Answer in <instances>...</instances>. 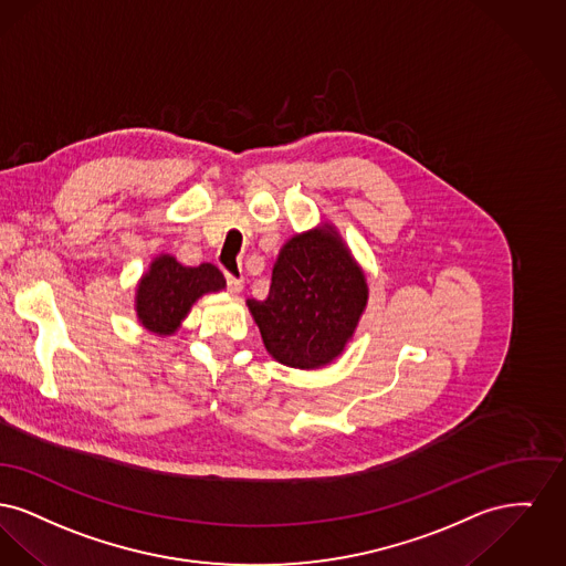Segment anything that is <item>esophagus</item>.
Returning a JSON list of instances; mask_svg holds the SVG:
<instances>
[{
  "label": "esophagus",
  "instance_id": "1",
  "mask_svg": "<svg viewBox=\"0 0 566 566\" xmlns=\"http://www.w3.org/2000/svg\"><path fill=\"white\" fill-rule=\"evenodd\" d=\"M226 281H228V290H230L232 294H239L240 290H242V279H239V276L226 272Z\"/></svg>",
  "mask_w": 566,
  "mask_h": 566
}]
</instances>
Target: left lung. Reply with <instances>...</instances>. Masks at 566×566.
<instances>
[{
    "label": "left lung",
    "instance_id": "left-lung-1",
    "mask_svg": "<svg viewBox=\"0 0 566 566\" xmlns=\"http://www.w3.org/2000/svg\"><path fill=\"white\" fill-rule=\"evenodd\" d=\"M361 270L332 228L297 234L272 269L269 296L247 300L270 356L292 368L340 356L366 306Z\"/></svg>",
    "mask_w": 566,
    "mask_h": 566
}]
</instances>
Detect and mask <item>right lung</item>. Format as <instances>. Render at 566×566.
I'll return each instance as SVG.
<instances>
[{
    "label": "right lung",
    "instance_id": "add662e5",
    "mask_svg": "<svg viewBox=\"0 0 566 566\" xmlns=\"http://www.w3.org/2000/svg\"><path fill=\"white\" fill-rule=\"evenodd\" d=\"M223 287L226 279L217 266L189 269L170 255H161L138 285V319L155 334H172L198 297Z\"/></svg>",
    "mask_w": 566,
    "mask_h": 566
}]
</instances>
